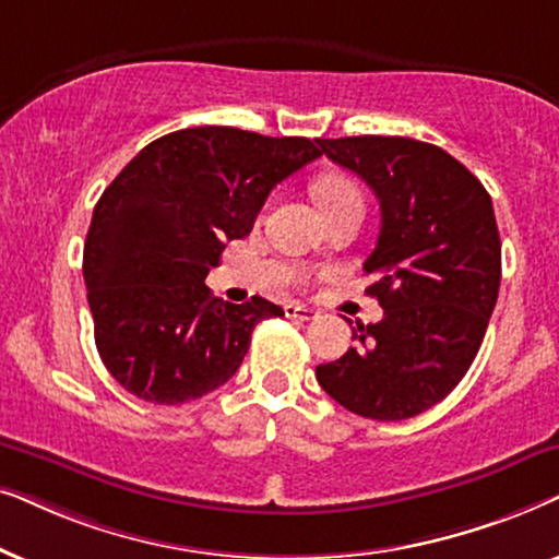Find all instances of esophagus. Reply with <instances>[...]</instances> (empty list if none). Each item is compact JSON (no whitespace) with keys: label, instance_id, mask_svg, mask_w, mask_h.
<instances>
[{"label":"esophagus","instance_id":"34e87169","mask_svg":"<svg viewBox=\"0 0 559 559\" xmlns=\"http://www.w3.org/2000/svg\"><path fill=\"white\" fill-rule=\"evenodd\" d=\"M286 317L288 319H301V322H311V319H317L319 314L314 309L304 307V304H286Z\"/></svg>","mask_w":559,"mask_h":559}]
</instances>
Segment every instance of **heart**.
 <instances>
[{
	"instance_id": "heart-1",
	"label": "heart",
	"mask_w": 559,
	"mask_h": 559,
	"mask_svg": "<svg viewBox=\"0 0 559 559\" xmlns=\"http://www.w3.org/2000/svg\"><path fill=\"white\" fill-rule=\"evenodd\" d=\"M314 199L319 210L330 214L345 204H362V193L353 178L342 174H326L314 183Z\"/></svg>"
}]
</instances>
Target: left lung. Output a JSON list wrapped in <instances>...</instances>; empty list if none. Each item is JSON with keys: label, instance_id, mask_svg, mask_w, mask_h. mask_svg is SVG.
<instances>
[{"label": "left lung", "instance_id": "obj_1", "mask_svg": "<svg viewBox=\"0 0 559 559\" xmlns=\"http://www.w3.org/2000/svg\"><path fill=\"white\" fill-rule=\"evenodd\" d=\"M381 202V235L366 260L383 309L353 330L355 347L317 366L347 412L401 421L440 404L478 355L501 286V240L488 191L442 147L412 138L317 140ZM353 324V322H349Z\"/></svg>", "mask_w": 559, "mask_h": 559}]
</instances>
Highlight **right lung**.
<instances>
[{
	"label": "right lung",
	"instance_id": "obj_1",
	"mask_svg": "<svg viewBox=\"0 0 559 559\" xmlns=\"http://www.w3.org/2000/svg\"><path fill=\"white\" fill-rule=\"evenodd\" d=\"M319 155L309 138L204 124L153 140L104 189L84 281L96 349L124 391L166 406L202 399L237 373L255 324L284 317L263 296L214 299L204 278L273 186Z\"/></svg>",
	"mask_w": 559,
	"mask_h": 559
}]
</instances>
